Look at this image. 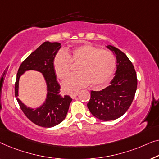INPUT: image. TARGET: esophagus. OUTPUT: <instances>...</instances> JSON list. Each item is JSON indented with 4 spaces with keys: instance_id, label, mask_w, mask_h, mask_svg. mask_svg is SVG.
<instances>
[{
    "instance_id": "obj_1",
    "label": "esophagus",
    "mask_w": 159,
    "mask_h": 159,
    "mask_svg": "<svg viewBox=\"0 0 159 159\" xmlns=\"http://www.w3.org/2000/svg\"><path fill=\"white\" fill-rule=\"evenodd\" d=\"M70 97L72 98V99H75V97H77L78 96V93H71V94L70 95Z\"/></svg>"
}]
</instances>
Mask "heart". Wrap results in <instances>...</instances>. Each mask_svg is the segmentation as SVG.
Instances as JSON below:
<instances>
[{"label":"heart","mask_w":159,"mask_h":159,"mask_svg":"<svg viewBox=\"0 0 159 159\" xmlns=\"http://www.w3.org/2000/svg\"><path fill=\"white\" fill-rule=\"evenodd\" d=\"M73 66H78V74L70 75L62 83L67 93H73L88 86L102 87L108 84L116 68V58L108 50L90 44L75 47L65 53L60 52L53 60L56 76L64 80L70 75Z\"/></svg>","instance_id":"heart-1"}]
</instances>
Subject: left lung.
Returning a JSON list of instances; mask_svg holds the SVG:
<instances>
[{
  "label": "left lung",
  "instance_id": "1",
  "mask_svg": "<svg viewBox=\"0 0 159 159\" xmlns=\"http://www.w3.org/2000/svg\"><path fill=\"white\" fill-rule=\"evenodd\" d=\"M115 55L117 70L110 84L102 91H91L87 107L91 113L103 121L117 119L127 111L137 89V75L127 55L115 47L107 45Z\"/></svg>",
  "mask_w": 159,
  "mask_h": 159
}]
</instances>
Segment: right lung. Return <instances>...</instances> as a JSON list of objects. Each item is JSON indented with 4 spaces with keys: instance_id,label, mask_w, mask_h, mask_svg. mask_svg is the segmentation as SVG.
Listing matches in <instances>:
<instances>
[{
    "instance_id": "right-lung-1",
    "label": "right lung",
    "mask_w": 159,
    "mask_h": 159,
    "mask_svg": "<svg viewBox=\"0 0 159 159\" xmlns=\"http://www.w3.org/2000/svg\"><path fill=\"white\" fill-rule=\"evenodd\" d=\"M61 48L59 42H44L24 60L18 70L15 84V96L21 110L29 120L38 126L52 127L63 121L72 99L60 94V86L57 80L53 60ZM27 70L43 73L47 84V97L41 106L36 109L27 107L17 98L20 75Z\"/></svg>"
}]
</instances>
